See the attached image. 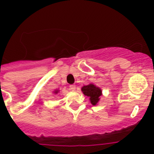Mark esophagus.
<instances>
[{
	"mask_svg": "<svg viewBox=\"0 0 154 154\" xmlns=\"http://www.w3.org/2000/svg\"><path fill=\"white\" fill-rule=\"evenodd\" d=\"M69 88H70L71 90L75 91V90L76 86H75V85H69Z\"/></svg>",
	"mask_w": 154,
	"mask_h": 154,
	"instance_id": "1",
	"label": "esophagus"
}]
</instances>
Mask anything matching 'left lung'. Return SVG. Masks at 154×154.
<instances>
[{"instance_id": "obj_1", "label": "left lung", "mask_w": 154, "mask_h": 154, "mask_svg": "<svg viewBox=\"0 0 154 154\" xmlns=\"http://www.w3.org/2000/svg\"><path fill=\"white\" fill-rule=\"evenodd\" d=\"M82 91L85 96H89L91 103L93 106L97 104L99 100V96L102 95L101 89L96 87V85H92V84L83 86L82 88Z\"/></svg>"}]
</instances>
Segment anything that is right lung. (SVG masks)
Returning a JSON list of instances; mask_svg holds the SVG:
<instances>
[{
    "label": "right lung",
    "instance_id": "1",
    "mask_svg": "<svg viewBox=\"0 0 154 154\" xmlns=\"http://www.w3.org/2000/svg\"><path fill=\"white\" fill-rule=\"evenodd\" d=\"M58 92V91H56V92H55V93H57V92Z\"/></svg>",
    "mask_w": 154,
    "mask_h": 154
}]
</instances>
